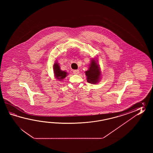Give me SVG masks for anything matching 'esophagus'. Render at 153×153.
<instances>
[{
	"instance_id": "34e87169",
	"label": "esophagus",
	"mask_w": 153,
	"mask_h": 153,
	"mask_svg": "<svg viewBox=\"0 0 153 153\" xmlns=\"http://www.w3.org/2000/svg\"><path fill=\"white\" fill-rule=\"evenodd\" d=\"M73 73L74 74H78L79 73V70H74V71H73Z\"/></svg>"
}]
</instances>
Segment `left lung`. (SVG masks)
<instances>
[{"label":"left lung","instance_id":"1","mask_svg":"<svg viewBox=\"0 0 153 153\" xmlns=\"http://www.w3.org/2000/svg\"><path fill=\"white\" fill-rule=\"evenodd\" d=\"M87 76V81L91 84H96L100 81L101 72L99 65L94 59L91 61V64L88 71L85 72Z\"/></svg>","mask_w":153,"mask_h":153}]
</instances>
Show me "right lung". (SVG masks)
<instances>
[{
    "label": "right lung",
    "instance_id": "right-lung-1",
    "mask_svg": "<svg viewBox=\"0 0 153 153\" xmlns=\"http://www.w3.org/2000/svg\"><path fill=\"white\" fill-rule=\"evenodd\" d=\"M53 71L56 78H57L58 80L60 81L63 80L65 78V76L67 75V73L65 71H63L60 69V67L59 66L58 63H56L53 65Z\"/></svg>",
    "mask_w": 153,
    "mask_h": 153
}]
</instances>
